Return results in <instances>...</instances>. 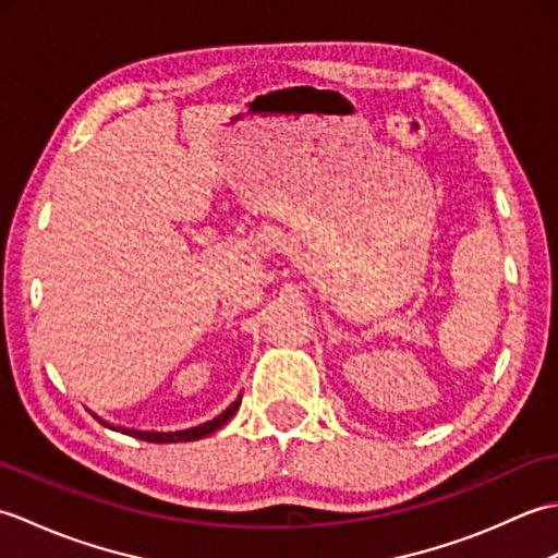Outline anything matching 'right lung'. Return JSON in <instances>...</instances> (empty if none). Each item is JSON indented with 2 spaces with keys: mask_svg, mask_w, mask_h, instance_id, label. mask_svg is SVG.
<instances>
[{
  "mask_svg": "<svg viewBox=\"0 0 558 558\" xmlns=\"http://www.w3.org/2000/svg\"><path fill=\"white\" fill-rule=\"evenodd\" d=\"M242 405V398H236L232 405L225 410L222 414H218L216 420H210L206 424H198V426H192V429H182V432H138V429H120L122 434H129L134 438H141V441H150V444H177V441H196V438H204L208 434H213L216 429H220V426L228 422L232 414L240 410ZM100 424L108 426V422L98 420ZM110 429H114V426H110Z\"/></svg>",
  "mask_w": 558,
  "mask_h": 558,
  "instance_id": "1",
  "label": "right lung"
}]
</instances>
